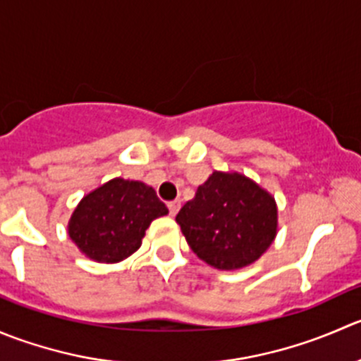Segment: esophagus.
Listing matches in <instances>:
<instances>
[{
    "label": "esophagus",
    "mask_w": 361,
    "mask_h": 361,
    "mask_svg": "<svg viewBox=\"0 0 361 361\" xmlns=\"http://www.w3.org/2000/svg\"><path fill=\"white\" fill-rule=\"evenodd\" d=\"M180 209V200H173V202H169V210L172 216H176Z\"/></svg>",
    "instance_id": "1"
}]
</instances>
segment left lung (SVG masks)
I'll list each match as a JSON object with an SVG mask.
<instances>
[{
    "label": "left lung",
    "mask_w": 361,
    "mask_h": 361,
    "mask_svg": "<svg viewBox=\"0 0 361 361\" xmlns=\"http://www.w3.org/2000/svg\"><path fill=\"white\" fill-rule=\"evenodd\" d=\"M176 221L189 247L217 270H238L262 258L279 228L276 198L240 172L214 170Z\"/></svg>",
    "instance_id": "left-lung-1"
}]
</instances>
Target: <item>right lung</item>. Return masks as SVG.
<instances>
[{
    "label": "right lung",
    "instance_id": "add662e5",
    "mask_svg": "<svg viewBox=\"0 0 361 361\" xmlns=\"http://www.w3.org/2000/svg\"><path fill=\"white\" fill-rule=\"evenodd\" d=\"M169 209L140 180L116 179L92 189L75 207L68 235L85 258L119 263L138 251L145 230Z\"/></svg>",
    "mask_w": 361,
    "mask_h": 361
}]
</instances>
